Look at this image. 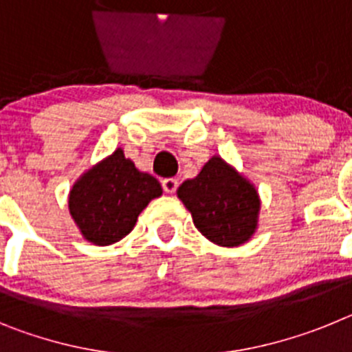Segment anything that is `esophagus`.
<instances>
[{"label":"esophagus","instance_id":"1","mask_svg":"<svg viewBox=\"0 0 352 352\" xmlns=\"http://www.w3.org/2000/svg\"><path fill=\"white\" fill-rule=\"evenodd\" d=\"M162 188H164L166 194H174V192L178 190V179H174V178L164 179V182H162Z\"/></svg>","mask_w":352,"mask_h":352}]
</instances>
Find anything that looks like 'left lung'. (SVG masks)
Segmentation results:
<instances>
[{
	"instance_id": "1",
	"label": "left lung",
	"mask_w": 352,
	"mask_h": 352,
	"mask_svg": "<svg viewBox=\"0 0 352 352\" xmlns=\"http://www.w3.org/2000/svg\"><path fill=\"white\" fill-rule=\"evenodd\" d=\"M178 197L192 213L195 227L213 243L238 247L256 231V188L222 158L213 157L194 179L182 183Z\"/></svg>"
}]
</instances>
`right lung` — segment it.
Masks as SVG:
<instances>
[{"label": "right lung", "mask_w": 352, "mask_h": 352, "mask_svg": "<svg viewBox=\"0 0 352 352\" xmlns=\"http://www.w3.org/2000/svg\"><path fill=\"white\" fill-rule=\"evenodd\" d=\"M158 195L160 183L116 149L74 185L68 208L84 238L105 247L125 238L139 213Z\"/></svg>", "instance_id": "obj_1"}]
</instances>
